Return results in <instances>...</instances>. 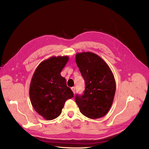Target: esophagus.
<instances>
[{
  "instance_id": "esophagus-1",
  "label": "esophagus",
  "mask_w": 149,
  "mask_h": 149,
  "mask_svg": "<svg viewBox=\"0 0 149 149\" xmlns=\"http://www.w3.org/2000/svg\"><path fill=\"white\" fill-rule=\"evenodd\" d=\"M71 89H72V92H73V93H75V88L74 87H72V88H71Z\"/></svg>"
}]
</instances>
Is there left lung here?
Masks as SVG:
<instances>
[{
    "instance_id": "1",
    "label": "left lung",
    "mask_w": 149,
    "mask_h": 149,
    "mask_svg": "<svg viewBox=\"0 0 149 149\" xmlns=\"http://www.w3.org/2000/svg\"><path fill=\"white\" fill-rule=\"evenodd\" d=\"M75 61L85 82L84 95L75 96L80 111L90 119L106 115L113 102L116 81L108 65L91 52L77 53Z\"/></svg>"
}]
</instances>
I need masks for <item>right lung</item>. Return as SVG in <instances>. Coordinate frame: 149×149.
Returning <instances> with one entry per match:
<instances>
[{
	"mask_svg": "<svg viewBox=\"0 0 149 149\" xmlns=\"http://www.w3.org/2000/svg\"><path fill=\"white\" fill-rule=\"evenodd\" d=\"M68 56H52L41 62L33 74L30 85V98L35 111L46 120L58 117L65 101L74 97L61 72Z\"/></svg>",
	"mask_w": 149,
	"mask_h": 149,
	"instance_id": "1",
	"label": "right lung"
}]
</instances>
